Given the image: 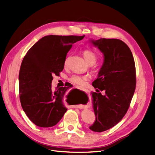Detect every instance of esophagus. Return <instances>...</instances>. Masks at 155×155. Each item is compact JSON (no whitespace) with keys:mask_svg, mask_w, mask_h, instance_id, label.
<instances>
[{"mask_svg":"<svg viewBox=\"0 0 155 155\" xmlns=\"http://www.w3.org/2000/svg\"><path fill=\"white\" fill-rule=\"evenodd\" d=\"M78 89H80V90H81V91H86V90H85V89H83V88H80V87H78ZM76 107V106H74V107Z\"/></svg>","mask_w":155,"mask_h":155,"instance_id":"34e87169","label":"esophagus"}]
</instances>
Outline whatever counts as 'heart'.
<instances>
[{
	"instance_id": "b5f03b06",
	"label": "heart",
	"mask_w": 155,
	"mask_h": 155,
	"mask_svg": "<svg viewBox=\"0 0 155 155\" xmlns=\"http://www.w3.org/2000/svg\"><path fill=\"white\" fill-rule=\"evenodd\" d=\"M83 56L86 61L89 64V65H93L96 62L97 59V55L96 52L91 50H85L83 52ZM68 59H66L64 62V66H66L68 64ZM89 77L86 76H81L79 74H74L71 76L69 80L73 84L83 86L85 84L86 81L88 79Z\"/></svg>"
}]
</instances>
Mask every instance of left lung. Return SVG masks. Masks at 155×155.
Listing matches in <instances>:
<instances>
[{
	"instance_id": "left-lung-1",
	"label": "left lung",
	"mask_w": 155,
	"mask_h": 155,
	"mask_svg": "<svg viewBox=\"0 0 155 155\" xmlns=\"http://www.w3.org/2000/svg\"><path fill=\"white\" fill-rule=\"evenodd\" d=\"M91 42L104 55L93 86L104 91V94L92 93L96 120L89 129L103 132L119 123L128 110L136 88L135 64L130 49L120 39L101 38Z\"/></svg>"
}]
</instances>
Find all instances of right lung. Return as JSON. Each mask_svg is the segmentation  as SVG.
<instances>
[{
	"mask_svg": "<svg viewBox=\"0 0 155 155\" xmlns=\"http://www.w3.org/2000/svg\"><path fill=\"white\" fill-rule=\"evenodd\" d=\"M84 35H46L35 43L24 56L19 71V97L22 107L36 126H55L66 112L69 87L51 88L53 76H59L66 55Z\"/></svg>",
	"mask_w": 155,
	"mask_h": 155,
	"instance_id": "1",
	"label": "right lung"
}]
</instances>
